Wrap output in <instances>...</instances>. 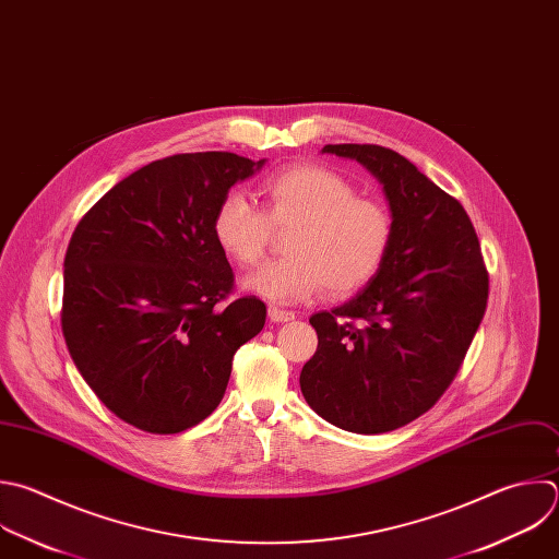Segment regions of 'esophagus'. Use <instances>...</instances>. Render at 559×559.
Here are the masks:
<instances>
[{"label":"esophagus","instance_id":"esophagus-1","mask_svg":"<svg viewBox=\"0 0 559 559\" xmlns=\"http://www.w3.org/2000/svg\"><path fill=\"white\" fill-rule=\"evenodd\" d=\"M270 320L272 322H292L294 320V313L292 311H285L281 307H270Z\"/></svg>","mask_w":559,"mask_h":559}]
</instances>
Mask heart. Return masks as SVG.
Masks as SVG:
<instances>
[{
    "mask_svg": "<svg viewBox=\"0 0 559 559\" xmlns=\"http://www.w3.org/2000/svg\"><path fill=\"white\" fill-rule=\"evenodd\" d=\"M263 211L241 193H226L213 217L219 250L237 265H257L270 246L272 228H292L287 259L272 261L243 278V287L270 302L294 305L324 287L348 296L378 276L395 235L389 206L357 195L340 173L305 164L267 177L261 186Z\"/></svg>",
    "mask_w": 559,
    "mask_h": 559,
    "instance_id": "1",
    "label": "heart"
}]
</instances>
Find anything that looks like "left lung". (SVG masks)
<instances>
[{
    "mask_svg": "<svg viewBox=\"0 0 559 559\" xmlns=\"http://www.w3.org/2000/svg\"><path fill=\"white\" fill-rule=\"evenodd\" d=\"M373 173L391 204V252L355 298L309 318L318 348L300 391L329 424L380 435L428 413L454 382L487 309L472 219L411 159L380 144H326Z\"/></svg>",
    "mask_w": 559,
    "mask_h": 559,
    "instance_id": "1",
    "label": "left lung"
}]
</instances>
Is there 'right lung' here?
I'll return each instance as SVG.
<instances>
[{"instance_id":"obj_1","label":"right lung","mask_w":559,"mask_h":559,"mask_svg":"<svg viewBox=\"0 0 559 559\" xmlns=\"http://www.w3.org/2000/svg\"><path fill=\"white\" fill-rule=\"evenodd\" d=\"M265 159L177 153L118 181L79 222L63 261L61 329L96 397L124 424L177 435L222 402L265 302L230 298L213 237L219 200Z\"/></svg>"}]
</instances>
